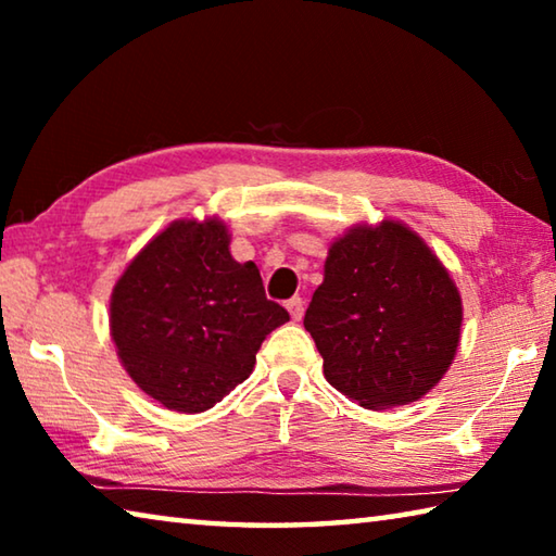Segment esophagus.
Here are the masks:
<instances>
[{
	"label": "esophagus",
	"instance_id": "esophagus-1",
	"mask_svg": "<svg viewBox=\"0 0 556 556\" xmlns=\"http://www.w3.org/2000/svg\"><path fill=\"white\" fill-rule=\"evenodd\" d=\"M287 308H289V314H291V318H294V321H301V316H304V299H301V296L289 299Z\"/></svg>",
	"mask_w": 556,
	"mask_h": 556
}]
</instances>
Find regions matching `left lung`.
<instances>
[{
    "mask_svg": "<svg viewBox=\"0 0 556 556\" xmlns=\"http://www.w3.org/2000/svg\"><path fill=\"white\" fill-rule=\"evenodd\" d=\"M446 267L402 223L353 228L328 250L304 328L324 375L361 407L409 404L444 378L460 338Z\"/></svg>",
    "mask_w": 556,
    "mask_h": 556,
    "instance_id": "obj_1",
    "label": "left lung"
}]
</instances>
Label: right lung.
Listing matches in <instances>:
<instances>
[{"instance_id": "right-lung-1", "label": "right lung", "mask_w": 556, "mask_h": 556, "mask_svg": "<svg viewBox=\"0 0 556 556\" xmlns=\"http://www.w3.org/2000/svg\"><path fill=\"white\" fill-rule=\"evenodd\" d=\"M220 220H176L129 262L110 331L129 378L174 412H205L250 378L265 338L289 321L255 262L230 257Z\"/></svg>"}]
</instances>
